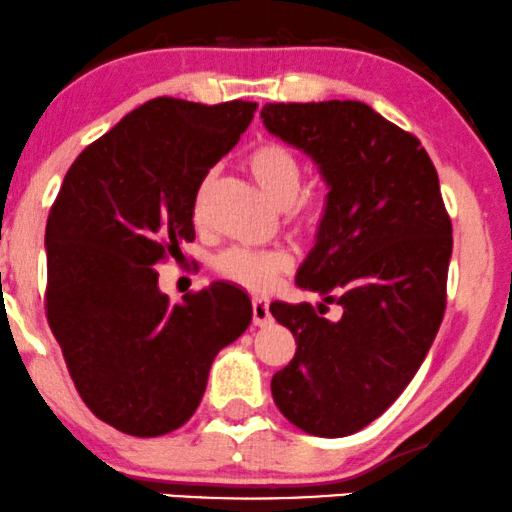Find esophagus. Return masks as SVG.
<instances>
[{
  "label": "esophagus",
  "instance_id": "34e87169",
  "mask_svg": "<svg viewBox=\"0 0 512 512\" xmlns=\"http://www.w3.org/2000/svg\"><path fill=\"white\" fill-rule=\"evenodd\" d=\"M252 321H255V326H260V328L269 326L271 323L267 297H255V300H252Z\"/></svg>",
  "mask_w": 512,
  "mask_h": 512
}]
</instances>
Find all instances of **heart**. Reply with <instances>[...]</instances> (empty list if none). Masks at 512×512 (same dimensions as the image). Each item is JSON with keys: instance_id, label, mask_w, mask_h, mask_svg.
Listing matches in <instances>:
<instances>
[{"instance_id": "1", "label": "heart", "mask_w": 512, "mask_h": 512, "mask_svg": "<svg viewBox=\"0 0 512 512\" xmlns=\"http://www.w3.org/2000/svg\"><path fill=\"white\" fill-rule=\"evenodd\" d=\"M248 170L264 193L278 205H288L295 200V219L302 229H314L323 212V198L314 191H301L302 165L300 158L288 146L278 141H264L248 153ZM215 271L226 281L236 283L255 293H264L276 283L283 271L290 269L293 255L283 248H243L231 245L215 257Z\"/></svg>"}]
</instances>
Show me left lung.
<instances>
[{
    "label": "left lung",
    "mask_w": 512,
    "mask_h": 512,
    "mask_svg": "<svg viewBox=\"0 0 512 512\" xmlns=\"http://www.w3.org/2000/svg\"><path fill=\"white\" fill-rule=\"evenodd\" d=\"M262 120L312 155L331 186L297 286L342 304L335 323L319 316L326 304H271L297 342L271 397L295 428L347 437L390 409L435 340L451 217L423 144L366 103H267Z\"/></svg>",
    "instance_id": "1"
}]
</instances>
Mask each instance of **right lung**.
<instances>
[{
    "label": "right lung",
    "mask_w": 512,
    "mask_h": 512,
    "mask_svg": "<svg viewBox=\"0 0 512 512\" xmlns=\"http://www.w3.org/2000/svg\"><path fill=\"white\" fill-rule=\"evenodd\" d=\"M255 111L241 99L146 101L77 155L51 205L49 328L84 404L125 435L181 428L212 359L250 326L243 290L217 281L172 304L155 267L196 238L200 184Z\"/></svg>",
    "instance_id": "right-lung-1"
}]
</instances>
